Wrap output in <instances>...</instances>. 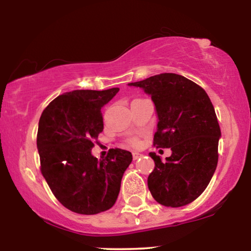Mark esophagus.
Listing matches in <instances>:
<instances>
[{"label":"esophagus","instance_id":"1","mask_svg":"<svg viewBox=\"0 0 251 251\" xmlns=\"http://www.w3.org/2000/svg\"><path fill=\"white\" fill-rule=\"evenodd\" d=\"M140 157H142V154H141V153H137V152H133V159H134V160L139 159Z\"/></svg>","mask_w":251,"mask_h":251}]
</instances>
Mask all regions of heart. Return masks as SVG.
<instances>
[{
    "label": "heart",
    "instance_id": "1",
    "mask_svg": "<svg viewBox=\"0 0 251 251\" xmlns=\"http://www.w3.org/2000/svg\"><path fill=\"white\" fill-rule=\"evenodd\" d=\"M132 144H133V146H137V144H139V141H137V140H132Z\"/></svg>",
    "mask_w": 251,
    "mask_h": 251
}]
</instances>
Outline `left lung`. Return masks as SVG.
Here are the masks:
<instances>
[{"label": "left lung", "instance_id": "8db88e82", "mask_svg": "<svg viewBox=\"0 0 251 251\" xmlns=\"http://www.w3.org/2000/svg\"><path fill=\"white\" fill-rule=\"evenodd\" d=\"M128 86L150 95L158 118L156 148H171L162 162L149 156L154 169L148 188L154 200L167 207H182L196 200L213 177L222 134L209 97L203 89L177 74L164 73Z\"/></svg>", "mask_w": 251, "mask_h": 251}]
</instances>
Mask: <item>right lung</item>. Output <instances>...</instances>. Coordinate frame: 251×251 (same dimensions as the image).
I'll return each mask as SVG.
<instances>
[{"label":"right lung","instance_id":"1","mask_svg":"<svg viewBox=\"0 0 251 251\" xmlns=\"http://www.w3.org/2000/svg\"><path fill=\"white\" fill-rule=\"evenodd\" d=\"M118 91L66 92L50 102L38 122L42 174L56 199L74 213L94 215L110 209L132 162L126 150L111 149L102 160L91 152L103 130L101 108Z\"/></svg>","mask_w":251,"mask_h":251}]
</instances>
